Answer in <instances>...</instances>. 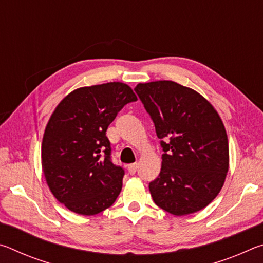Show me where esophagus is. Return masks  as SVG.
Returning <instances> with one entry per match:
<instances>
[{"label": "esophagus", "mask_w": 263, "mask_h": 263, "mask_svg": "<svg viewBox=\"0 0 263 263\" xmlns=\"http://www.w3.org/2000/svg\"><path fill=\"white\" fill-rule=\"evenodd\" d=\"M127 171H128V173H130V174H135V173L137 172V163H131V164H128L127 166Z\"/></svg>", "instance_id": "34e87169"}]
</instances>
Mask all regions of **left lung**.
<instances>
[{"label":"left lung","instance_id":"left-lung-1","mask_svg":"<svg viewBox=\"0 0 263 263\" xmlns=\"http://www.w3.org/2000/svg\"><path fill=\"white\" fill-rule=\"evenodd\" d=\"M135 90L163 149L161 171L148 185L154 203L174 216L202 210L219 194L229 171L220 116L201 94L174 81L138 83Z\"/></svg>","mask_w":263,"mask_h":263}]
</instances>
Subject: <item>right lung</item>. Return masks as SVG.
I'll use <instances>...</instances> for the list:
<instances>
[{
  "instance_id": "obj_1",
  "label": "right lung",
  "mask_w": 263,
  "mask_h": 263,
  "mask_svg": "<svg viewBox=\"0 0 263 263\" xmlns=\"http://www.w3.org/2000/svg\"><path fill=\"white\" fill-rule=\"evenodd\" d=\"M135 101L130 86L109 82L75 89L53 111L43 137L42 167L53 196L68 210L94 216L118 197L124 169L111 161L105 132Z\"/></svg>"
}]
</instances>
